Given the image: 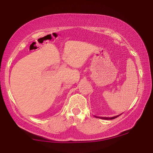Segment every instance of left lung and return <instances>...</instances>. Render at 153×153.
<instances>
[{
    "mask_svg": "<svg viewBox=\"0 0 153 153\" xmlns=\"http://www.w3.org/2000/svg\"><path fill=\"white\" fill-rule=\"evenodd\" d=\"M118 117H119V115L115 116V117H110V118H109V117H101V119H106V120H109V119L111 120V119H116V118H117Z\"/></svg>",
    "mask_w": 153,
    "mask_h": 153,
    "instance_id": "obj_1",
    "label": "left lung"
}]
</instances>
